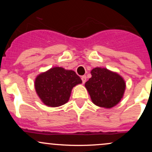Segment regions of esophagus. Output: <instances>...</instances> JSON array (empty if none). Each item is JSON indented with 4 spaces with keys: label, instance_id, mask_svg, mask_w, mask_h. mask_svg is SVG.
<instances>
[{
    "label": "esophagus",
    "instance_id": "obj_1",
    "mask_svg": "<svg viewBox=\"0 0 152 152\" xmlns=\"http://www.w3.org/2000/svg\"><path fill=\"white\" fill-rule=\"evenodd\" d=\"M81 80L83 81V83H84L86 81V76H81Z\"/></svg>",
    "mask_w": 152,
    "mask_h": 152
}]
</instances>
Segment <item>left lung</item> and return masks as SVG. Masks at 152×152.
Returning a JSON list of instances; mask_svg holds the SVG:
<instances>
[{
	"label": "left lung",
	"instance_id": "obj_1",
	"mask_svg": "<svg viewBox=\"0 0 152 152\" xmlns=\"http://www.w3.org/2000/svg\"><path fill=\"white\" fill-rule=\"evenodd\" d=\"M91 77L85 83L91 102L99 107L111 109L121 102L126 89V82L118 73L106 68L91 71Z\"/></svg>",
	"mask_w": 152,
	"mask_h": 152
}]
</instances>
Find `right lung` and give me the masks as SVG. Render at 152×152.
<instances>
[{
	"mask_svg": "<svg viewBox=\"0 0 152 152\" xmlns=\"http://www.w3.org/2000/svg\"><path fill=\"white\" fill-rule=\"evenodd\" d=\"M81 83L75 71L55 66L38 74L34 86L38 96L45 105L58 107L69 102L73 88Z\"/></svg>",
	"mask_w": 152,
	"mask_h": 152,
	"instance_id": "1",
	"label": "right lung"
}]
</instances>
